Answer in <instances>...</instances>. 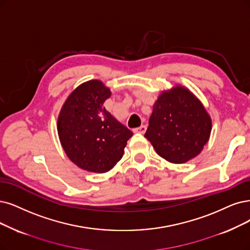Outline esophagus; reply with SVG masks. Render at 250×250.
Listing matches in <instances>:
<instances>
[{"instance_id": "34e87169", "label": "esophagus", "mask_w": 250, "mask_h": 250, "mask_svg": "<svg viewBox=\"0 0 250 250\" xmlns=\"http://www.w3.org/2000/svg\"><path fill=\"white\" fill-rule=\"evenodd\" d=\"M135 133H139V134H144L146 132V126L145 125H141L139 127H137L134 130Z\"/></svg>"}]
</instances>
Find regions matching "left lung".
Returning <instances> with one entry per match:
<instances>
[{
  "label": "left lung",
  "mask_w": 250,
  "mask_h": 250,
  "mask_svg": "<svg viewBox=\"0 0 250 250\" xmlns=\"http://www.w3.org/2000/svg\"><path fill=\"white\" fill-rule=\"evenodd\" d=\"M211 118L201 102L186 87L165 90L153 105L144 137L156 153L173 164L196 158L208 142Z\"/></svg>",
  "instance_id": "left-lung-1"
}]
</instances>
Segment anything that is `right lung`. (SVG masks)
Here are the masks:
<instances>
[{"label":"right lung","instance_id":"obj_1","mask_svg":"<svg viewBox=\"0 0 250 250\" xmlns=\"http://www.w3.org/2000/svg\"><path fill=\"white\" fill-rule=\"evenodd\" d=\"M111 91L100 80L80 84L68 97L58 118V133L68 158L94 173L112 169L133 133L104 107Z\"/></svg>","mask_w":250,"mask_h":250}]
</instances>
